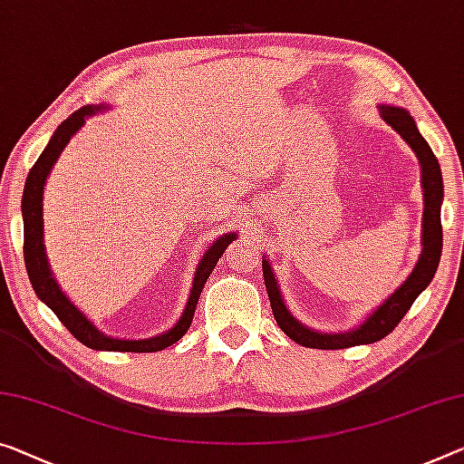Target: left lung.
Segmentation results:
<instances>
[{
	"instance_id": "1",
	"label": "left lung",
	"mask_w": 464,
	"mask_h": 464,
	"mask_svg": "<svg viewBox=\"0 0 464 464\" xmlns=\"http://www.w3.org/2000/svg\"><path fill=\"white\" fill-rule=\"evenodd\" d=\"M382 118L401 134V137L409 142L412 151L421 163V176H423V197H425V209H423V253L419 256L412 274L406 277L404 284L392 296L386 298L369 315L356 330L346 334H322L313 332L303 324H298L295 317L290 315L286 304L282 301L280 288H277L276 276L272 272L267 259H263V277H266V288L269 303H272V311L280 330L286 334L290 340L296 344L306 348H319V351H338V348H348L356 344H372L382 338H386L394 327L402 322L406 311L415 303V298L430 286L436 274L440 256H441V219H440V205L441 197H444V184H441V172L440 163L433 155L431 147L427 140L419 134L415 120L411 113L402 108H392V105H382L380 108Z\"/></svg>"
}]
</instances>
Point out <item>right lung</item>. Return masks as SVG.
<instances>
[{
	"mask_svg": "<svg viewBox=\"0 0 464 464\" xmlns=\"http://www.w3.org/2000/svg\"><path fill=\"white\" fill-rule=\"evenodd\" d=\"M99 108L92 105H84V108L76 110L72 116L58 126V130L53 132V137L49 139L47 147L43 149L39 160L34 161L31 172L26 176L24 192H23V219H24V263L28 280H31L34 292L58 315L60 322L68 327V332L72 336L82 342L84 346L95 348V351H118V353H158L163 348L172 346L174 342L180 340L192 324V315H195L198 296L208 282L209 274L216 269L219 256L224 255L226 246L237 238V234H224L219 237L213 245L208 248V253L198 261L195 282H192V290L184 309L182 317L178 319V324L160 336L149 338V340H116L110 336H103L102 332L92 325L87 317L82 315L76 306L68 301V296L60 290L58 282L53 280L52 269H49L45 245H43V187H45L47 174L52 172V166L55 160L60 158L63 147L68 145V140L72 139V134L84 124V120L91 113H95Z\"/></svg>",
	"mask_w": 464,
	"mask_h": 464,
	"instance_id": "1",
	"label": "right lung"
}]
</instances>
